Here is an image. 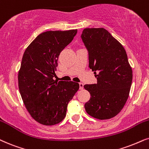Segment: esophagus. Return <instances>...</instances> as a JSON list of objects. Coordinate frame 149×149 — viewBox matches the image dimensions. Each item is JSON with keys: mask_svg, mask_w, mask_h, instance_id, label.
I'll return each instance as SVG.
<instances>
[{"mask_svg": "<svg viewBox=\"0 0 149 149\" xmlns=\"http://www.w3.org/2000/svg\"><path fill=\"white\" fill-rule=\"evenodd\" d=\"M79 88H80V90L84 89V84L83 83H79Z\"/></svg>", "mask_w": 149, "mask_h": 149, "instance_id": "34e87169", "label": "esophagus"}]
</instances>
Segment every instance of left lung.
Segmentation results:
<instances>
[{
  "label": "left lung",
  "mask_w": 149,
  "mask_h": 149,
  "mask_svg": "<svg viewBox=\"0 0 149 149\" xmlns=\"http://www.w3.org/2000/svg\"><path fill=\"white\" fill-rule=\"evenodd\" d=\"M89 55V67L97 83L84 86L90 99L86 112L99 120L114 117L123 109L130 92L132 69L123 45L103 28H86L81 36Z\"/></svg>",
  "instance_id": "8db88e82"
}]
</instances>
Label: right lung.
Wrapping results in <instances>:
<instances>
[{
    "label": "right lung",
    "mask_w": 149,
    "mask_h": 149,
    "mask_svg": "<svg viewBox=\"0 0 149 149\" xmlns=\"http://www.w3.org/2000/svg\"><path fill=\"white\" fill-rule=\"evenodd\" d=\"M77 29L40 34L25 50L18 72V87L26 109L35 120L54 125L66 115L78 83L53 79L59 54L72 42Z\"/></svg>",
    "instance_id": "1"
}]
</instances>
